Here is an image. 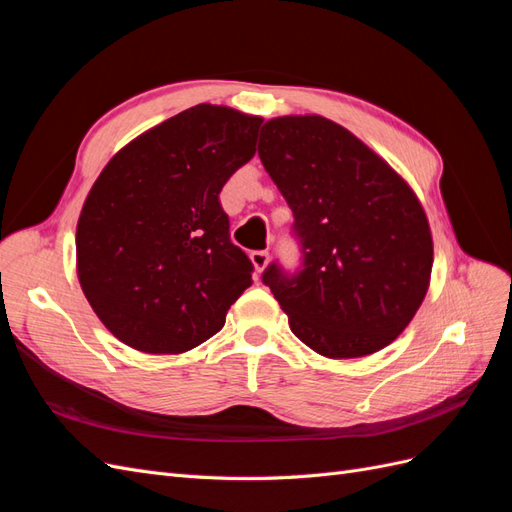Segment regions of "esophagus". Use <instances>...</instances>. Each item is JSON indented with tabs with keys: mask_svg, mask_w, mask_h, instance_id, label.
<instances>
[{
	"mask_svg": "<svg viewBox=\"0 0 512 512\" xmlns=\"http://www.w3.org/2000/svg\"><path fill=\"white\" fill-rule=\"evenodd\" d=\"M250 258H252V265H254V269H256L258 273L265 271V267L269 265V252H267V250H254V252L250 254Z\"/></svg>",
	"mask_w": 512,
	"mask_h": 512,
	"instance_id": "obj_1",
	"label": "esophagus"
}]
</instances>
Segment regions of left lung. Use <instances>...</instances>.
<instances>
[{
	"label": "left lung",
	"mask_w": 512,
	"mask_h": 512,
	"mask_svg": "<svg viewBox=\"0 0 512 512\" xmlns=\"http://www.w3.org/2000/svg\"><path fill=\"white\" fill-rule=\"evenodd\" d=\"M258 156L294 215L303 254L262 273L290 331L329 359L389 346L421 307L433 241L410 185L352 132L320 115L262 128Z\"/></svg>",
	"instance_id": "1"
}]
</instances>
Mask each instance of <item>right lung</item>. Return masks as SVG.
<instances>
[{"label": "right lung", "instance_id": "1", "mask_svg": "<svg viewBox=\"0 0 512 512\" xmlns=\"http://www.w3.org/2000/svg\"><path fill=\"white\" fill-rule=\"evenodd\" d=\"M262 117L196 104L128 143L104 166L76 226V273L119 342L188 352L218 333L252 286L230 241L224 183L256 153Z\"/></svg>", "mask_w": 512, "mask_h": 512}]
</instances>
